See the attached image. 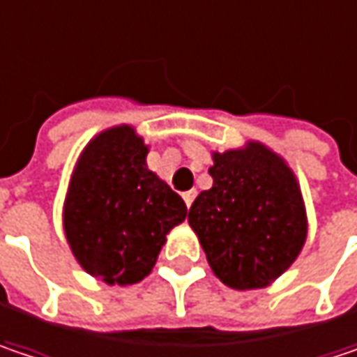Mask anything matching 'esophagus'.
Segmentation results:
<instances>
[{
  "label": "esophagus",
  "instance_id": "esophagus-1",
  "mask_svg": "<svg viewBox=\"0 0 357 357\" xmlns=\"http://www.w3.org/2000/svg\"><path fill=\"white\" fill-rule=\"evenodd\" d=\"M195 197H197V191H187V192H183V199H185V203H187V207H191L192 205V201H195Z\"/></svg>",
  "mask_w": 357,
  "mask_h": 357
}]
</instances>
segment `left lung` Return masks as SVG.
<instances>
[{
    "mask_svg": "<svg viewBox=\"0 0 357 357\" xmlns=\"http://www.w3.org/2000/svg\"><path fill=\"white\" fill-rule=\"evenodd\" d=\"M213 187L189 209L217 278L236 291L272 284L298 258L307 240V211L287 160L262 142L213 152Z\"/></svg>",
    "mask_w": 357,
    "mask_h": 357,
    "instance_id": "8db88e82",
    "label": "left lung"
}]
</instances>
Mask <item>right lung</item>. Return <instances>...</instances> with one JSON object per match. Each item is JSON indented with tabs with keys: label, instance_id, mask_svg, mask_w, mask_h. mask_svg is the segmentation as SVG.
<instances>
[{
	"label": "right lung",
	"instance_id": "add662e5",
	"mask_svg": "<svg viewBox=\"0 0 357 357\" xmlns=\"http://www.w3.org/2000/svg\"><path fill=\"white\" fill-rule=\"evenodd\" d=\"M148 146L128 126L83 148L64 197L63 227L81 268L105 284H136L152 272L187 205L146 165Z\"/></svg>",
	"mask_w": 357,
	"mask_h": 357
}]
</instances>
